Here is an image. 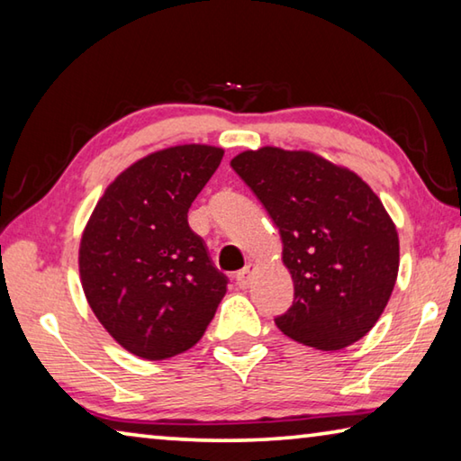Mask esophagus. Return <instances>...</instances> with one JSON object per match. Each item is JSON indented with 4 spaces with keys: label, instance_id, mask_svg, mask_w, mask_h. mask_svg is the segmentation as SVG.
Returning <instances> with one entry per match:
<instances>
[{
    "label": "esophagus",
    "instance_id": "esophagus-1",
    "mask_svg": "<svg viewBox=\"0 0 461 461\" xmlns=\"http://www.w3.org/2000/svg\"><path fill=\"white\" fill-rule=\"evenodd\" d=\"M254 270H256L254 264H248V267H246L244 270H240V272H238V275H236V283H238V286H240V288H248L249 280H252Z\"/></svg>",
    "mask_w": 461,
    "mask_h": 461
}]
</instances>
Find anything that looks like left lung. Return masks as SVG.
I'll use <instances>...</instances> for the list:
<instances>
[{
  "instance_id": "1",
  "label": "left lung",
  "mask_w": 461,
  "mask_h": 461,
  "mask_svg": "<svg viewBox=\"0 0 461 461\" xmlns=\"http://www.w3.org/2000/svg\"><path fill=\"white\" fill-rule=\"evenodd\" d=\"M283 241L293 307L276 319L286 338L335 352L368 333L399 276V231L370 185L311 150L262 146L231 158Z\"/></svg>"
}]
</instances>
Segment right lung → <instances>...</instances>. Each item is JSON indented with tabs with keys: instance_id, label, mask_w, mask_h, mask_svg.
<instances>
[{
	"instance_id": "1",
	"label": "right lung",
	"mask_w": 461,
	"mask_h": 461,
	"mask_svg": "<svg viewBox=\"0 0 461 461\" xmlns=\"http://www.w3.org/2000/svg\"><path fill=\"white\" fill-rule=\"evenodd\" d=\"M221 158L223 148L207 144L146 154L107 185L83 230L79 275L89 307L142 360L191 349L228 291L186 221Z\"/></svg>"
}]
</instances>
